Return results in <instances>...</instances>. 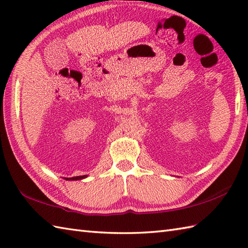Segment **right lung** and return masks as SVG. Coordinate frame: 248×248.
Here are the masks:
<instances>
[{
  "label": "right lung",
  "mask_w": 248,
  "mask_h": 248,
  "mask_svg": "<svg viewBox=\"0 0 248 248\" xmlns=\"http://www.w3.org/2000/svg\"><path fill=\"white\" fill-rule=\"evenodd\" d=\"M87 176H78V177H72V178H65L66 180H81V179H84L86 178Z\"/></svg>",
  "instance_id": "1"
}]
</instances>
